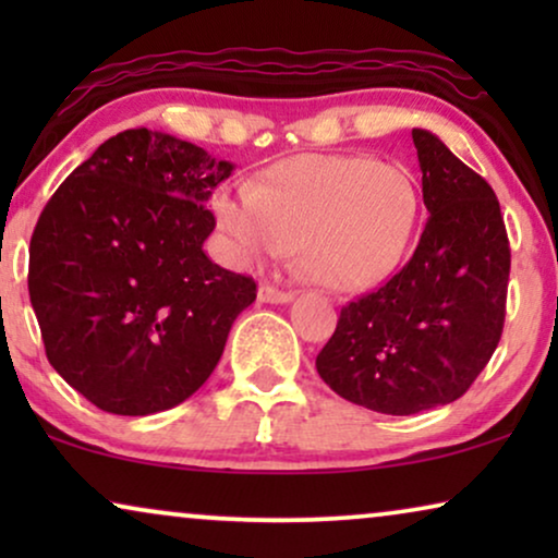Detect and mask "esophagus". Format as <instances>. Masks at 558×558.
<instances>
[{
	"instance_id": "obj_1",
	"label": "esophagus",
	"mask_w": 558,
	"mask_h": 558,
	"mask_svg": "<svg viewBox=\"0 0 558 558\" xmlns=\"http://www.w3.org/2000/svg\"><path fill=\"white\" fill-rule=\"evenodd\" d=\"M294 300V292H284V289H277L271 284L258 287V302L266 304H289Z\"/></svg>"
}]
</instances>
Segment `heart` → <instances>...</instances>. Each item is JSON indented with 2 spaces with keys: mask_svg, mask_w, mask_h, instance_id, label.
<instances>
[{
  "mask_svg": "<svg viewBox=\"0 0 558 558\" xmlns=\"http://www.w3.org/2000/svg\"><path fill=\"white\" fill-rule=\"evenodd\" d=\"M213 213L243 264L284 256L319 287L363 292L399 269L414 241L422 195L411 174L365 155H300L254 185L220 187Z\"/></svg>",
  "mask_w": 558,
  "mask_h": 558,
  "instance_id": "1",
  "label": "heart"
}]
</instances>
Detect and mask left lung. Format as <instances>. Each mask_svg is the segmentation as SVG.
<instances>
[{"label":"left lung","instance_id":"obj_1","mask_svg":"<svg viewBox=\"0 0 558 558\" xmlns=\"http://www.w3.org/2000/svg\"><path fill=\"white\" fill-rule=\"evenodd\" d=\"M429 210L409 264L378 292L342 307L317 373L335 393L378 414L452 403L498 348L510 246L493 187L437 134L414 129Z\"/></svg>","mask_w":558,"mask_h":558}]
</instances>
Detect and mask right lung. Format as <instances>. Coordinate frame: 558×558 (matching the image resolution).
Masks as SVG:
<instances>
[{
	"instance_id": "1",
	"label": "right lung",
	"mask_w": 558,
	"mask_h": 558,
	"mask_svg": "<svg viewBox=\"0 0 558 558\" xmlns=\"http://www.w3.org/2000/svg\"><path fill=\"white\" fill-rule=\"evenodd\" d=\"M233 165L126 129L56 190L29 241V302L68 386L109 414L190 399L223 355L256 281L213 264L205 208Z\"/></svg>"
}]
</instances>
